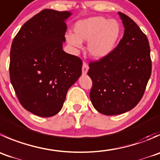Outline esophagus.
I'll list each match as a JSON object with an SVG mask.
<instances>
[{
  "mask_svg": "<svg viewBox=\"0 0 160 160\" xmlns=\"http://www.w3.org/2000/svg\"><path fill=\"white\" fill-rule=\"evenodd\" d=\"M88 69H89V67H88V65H87L85 62H83V67H82V73H83V75L87 74V72H88Z\"/></svg>",
  "mask_w": 160,
  "mask_h": 160,
  "instance_id": "obj_1",
  "label": "esophagus"
}]
</instances>
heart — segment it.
<instances>
[{"mask_svg": "<svg viewBox=\"0 0 160 160\" xmlns=\"http://www.w3.org/2000/svg\"><path fill=\"white\" fill-rule=\"evenodd\" d=\"M74 33L68 32L66 41L75 48H80L83 41H88V52L92 58L102 59L113 52L121 37L122 28L116 19L93 16L77 21Z\"/></svg>", "mask_w": 160, "mask_h": 160, "instance_id": "obj_1", "label": "heart"}]
</instances>
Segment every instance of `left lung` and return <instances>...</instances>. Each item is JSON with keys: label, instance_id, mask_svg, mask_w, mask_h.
<instances>
[{"label": "left lung", "instance_id": "obj_1", "mask_svg": "<svg viewBox=\"0 0 160 160\" xmlns=\"http://www.w3.org/2000/svg\"><path fill=\"white\" fill-rule=\"evenodd\" d=\"M124 34L117 47L100 61L91 62L90 98L94 108L107 116L123 114L138 105L152 72L146 35L125 14L118 12Z\"/></svg>", "mask_w": 160, "mask_h": 160}]
</instances>
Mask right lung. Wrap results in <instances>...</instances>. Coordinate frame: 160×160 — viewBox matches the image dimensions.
Segmentation results:
<instances>
[{
	"label": "right lung",
	"mask_w": 160,
	"mask_h": 160,
	"mask_svg": "<svg viewBox=\"0 0 160 160\" xmlns=\"http://www.w3.org/2000/svg\"><path fill=\"white\" fill-rule=\"evenodd\" d=\"M71 15L44 9L28 20L12 41L11 83L21 105L36 116L56 115L81 76V59L62 49Z\"/></svg>",
	"instance_id": "obj_1"
}]
</instances>
